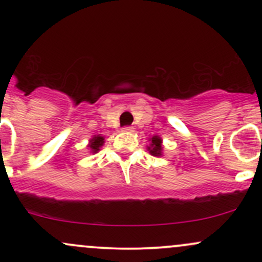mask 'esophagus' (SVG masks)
Returning <instances> with one entry per match:
<instances>
[{
  "instance_id": "obj_1",
  "label": "esophagus",
  "mask_w": 262,
  "mask_h": 262,
  "mask_svg": "<svg viewBox=\"0 0 262 262\" xmlns=\"http://www.w3.org/2000/svg\"><path fill=\"white\" fill-rule=\"evenodd\" d=\"M122 130L127 132V133H132V132H134V128L130 127V125H127V127H123Z\"/></svg>"
}]
</instances>
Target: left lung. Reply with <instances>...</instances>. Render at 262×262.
<instances>
[{"mask_svg": "<svg viewBox=\"0 0 262 262\" xmlns=\"http://www.w3.org/2000/svg\"><path fill=\"white\" fill-rule=\"evenodd\" d=\"M150 154L154 156H160L161 155V138L159 137H152L151 138V145L149 146Z\"/></svg>", "mask_w": 262, "mask_h": 262, "instance_id": "8db88e82", "label": "left lung"}]
</instances>
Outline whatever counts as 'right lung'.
<instances>
[{
  "instance_id": "obj_1",
  "label": "right lung",
  "mask_w": 262,
  "mask_h": 262,
  "mask_svg": "<svg viewBox=\"0 0 262 262\" xmlns=\"http://www.w3.org/2000/svg\"><path fill=\"white\" fill-rule=\"evenodd\" d=\"M104 139L102 137H100V135H96V137H93V139L91 140V144H90V148H91V150L93 152H97L98 150H100V148L102 145H103V141Z\"/></svg>"
}]
</instances>
